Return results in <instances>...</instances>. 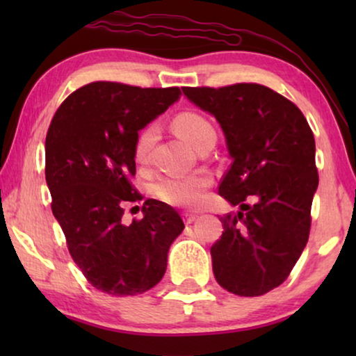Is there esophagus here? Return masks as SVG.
I'll return each instance as SVG.
<instances>
[{"mask_svg":"<svg viewBox=\"0 0 356 356\" xmlns=\"http://www.w3.org/2000/svg\"><path fill=\"white\" fill-rule=\"evenodd\" d=\"M183 217H184V222H186V223H193L197 218L196 213H193V212H183Z\"/></svg>","mask_w":356,"mask_h":356,"instance_id":"1","label":"esophagus"}]
</instances>
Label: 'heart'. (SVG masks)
<instances>
[{"label": "heart", "mask_w": 356, "mask_h": 356, "mask_svg": "<svg viewBox=\"0 0 356 356\" xmlns=\"http://www.w3.org/2000/svg\"><path fill=\"white\" fill-rule=\"evenodd\" d=\"M173 129L184 143L194 149H197L209 138H216V131L209 120L194 111H183L175 116ZM155 140H157V126L149 124L140 129L134 143V159L139 165L149 163ZM211 184V175L199 170L189 175L162 177L154 184V194L168 206L194 207L202 201Z\"/></svg>", "instance_id": "obj_1"}]
</instances>
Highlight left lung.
<instances>
[{
	"label": "left lung",
	"instance_id": "obj_1",
	"mask_svg": "<svg viewBox=\"0 0 356 356\" xmlns=\"http://www.w3.org/2000/svg\"><path fill=\"white\" fill-rule=\"evenodd\" d=\"M183 92L220 123L232 163L218 194L241 209L220 217L213 275L230 293L264 295L284 284L308 243L319 183L313 131L293 102L254 82Z\"/></svg>",
	"mask_w": 356,
	"mask_h": 356
}]
</instances>
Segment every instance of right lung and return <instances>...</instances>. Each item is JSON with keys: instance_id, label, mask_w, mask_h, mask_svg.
Segmentation results:
<instances>
[{"instance_id": "obj_1", "label": "right lung", "mask_w": 356, "mask_h": 356, "mask_svg": "<svg viewBox=\"0 0 356 356\" xmlns=\"http://www.w3.org/2000/svg\"><path fill=\"white\" fill-rule=\"evenodd\" d=\"M181 95L179 87L95 81L72 92L53 116L45 140L51 211L87 282L113 296L139 295L167 270L170 245L183 232L179 213L147 199L144 217L124 225L134 188L138 131ZM138 207V206H136Z\"/></svg>"}]
</instances>
